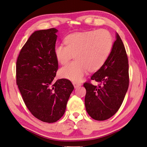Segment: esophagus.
Segmentation results:
<instances>
[{
  "label": "esophagus",
  "instance_id": "34e87169",
  "mask_svg": "<svg viewBox=\"0 0 147 147\" xmlns=\"http://www.w3.org/2000/svg\"><path fill=\"white\" fill-rule=\"evenodd\" d=\"M73 86H74V88H77L78 87H80V86H81V84L80 83H78V82H73Z\"/></svg>",
  "mask_w": 147,
  "mask_h": 147
}]
</instances>
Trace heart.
Here are the masks:
<instances>
[{
  "label": "heart",
  "mask_w": 147,
  "mask_h": 147,
  "mask_svg": "<svg viewBox=\"0 0 147 147\" xmlns=\"http://www.w3.org/2000/svg\"><path fill=\"white\" fill-rule=\"evenodd\" d=\"M66 45H59L54 48L55 58L65 64L74 54L76 60L59 70L60 76L72 81L80 82L87 71L100 68L109 55L113 46L111 34L106 30L76 32L65 37Z\"/></svg>",
  "instance_id": "heart-1"
}]
</instances>
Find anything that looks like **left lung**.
<instances>
[{"label": "left lung", "instance_id": "obj_1", "mask_svg": "<svg viewBox=\"0 0 147 147\" xmlns=\"http://www.w3.org/2000/svg\"><path fill=\"white\" fill-rule=\"evenodd\" d=\"M91 79L99 85L86 82L85 106L93 119L103 121L119 109L129 86V65L125 48L119 35L105 63L93 74Z\"/></svg>", "mask_w": 147, "mask_h": 147}]
</instances>
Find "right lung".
Here are the masks:
<instances>
[{
	"mask_svg": "<svg viewBox=\"0 0 147 147\" xmlns=\"http://www.w3.org/2000/svg\"><path fill=\"white\" fill-rule=\"evenodd\" d=\"M57 32L54 28L34 32L16 61V84L23 100L33 115L46 123L63 115L74 90L68 79L54 81L58 69L54 54Z\"/></svg>",
	"mask_w": 147,
	"mask_h": 147,
	"instance_id": "obj_1",
	"label": "right lung"
}]
</instances>
